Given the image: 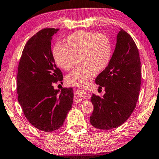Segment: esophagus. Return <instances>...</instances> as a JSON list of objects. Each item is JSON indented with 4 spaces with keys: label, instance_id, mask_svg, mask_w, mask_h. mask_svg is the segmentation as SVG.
I'll use <instances>...</instances> for the list:
<instances>
[{
    "label": "esophagus",
    "instance_id": "1",
    "mask_svg": "<svg viewBox=\"0 0 159 159\" xmlns=\"http://www.w3.org/2000/svg\"><path fill=\"white\" fill-rule=\"evenodd\" d=\"M87 96V92L84 90L80 89L78 90L75 93L74 98V102L75 103H78L81 101L82 100L85 99Z\"/></svg>",
    "mask_w": 159,
    "mask_h": 159
}]
</instances>
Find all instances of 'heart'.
<instances>
[{
    "mask_svg": "<svg viewBox=\"0 0 159 159\" xmlns=\"http://www.w3.org/2000/svg\"><path fill=\"white\" fill-rule=\"evenodd\" d=\"M66 47L55 45L53 57L56 64L66 71L71 70L79 57L81 66L66 77L69 85L84 87L91 81L96 72L106 69L112 57V44L103 34L78 30L65 39Z\"/></svg>",
    "mask_w": 159,
    "mask_h": 159,
    "instance_id": "b5f03b06",
    "label": "heart"
}]
</instances>
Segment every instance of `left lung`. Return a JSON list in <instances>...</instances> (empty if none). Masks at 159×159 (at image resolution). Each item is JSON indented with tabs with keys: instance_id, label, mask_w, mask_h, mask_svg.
<instances>
[{
	"instance_id": "8db88e82",
	"label": "left lung",
	"mask_w": 159,
	"mask_h": 159,
	"mask_svg": "<svg viewBox=\"0 0 159 159\" xmlns=\"http://www.w3.org/2000/svg\"><path fill=\"white\" fill-rule=\"evenodd\" d=\"M141 62L139 50L132 37L122 28L110 61L95 79L98 89L103 87L102 98L92 94L94 107L90 122L100 129L122 125L134 111L141 86Z\"/></svg>"
}]
</instances>
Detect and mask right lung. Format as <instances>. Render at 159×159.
I'll list each match as a JSON object with an SVG mask.
<instances>
[{
    "label": "right lung",
    "mask_w": 159,
    "mask_h": 159,
    "mask_svg": "<svg viewBox=\"0 0 159 159\" xmlns=\"http://www.w3.org/2000/svg\"><path fill=\"white\" fill-rule=\"evenodd\" d=\"M59 29L40 30L24 47L17 75L18 102L27 120L45 132L64 125L74 99L72 88L54 89L53 84L63 80L52 52V36Z\"/></svg>",
    "instance_id": "right-lung-1"
}]
</instances>
